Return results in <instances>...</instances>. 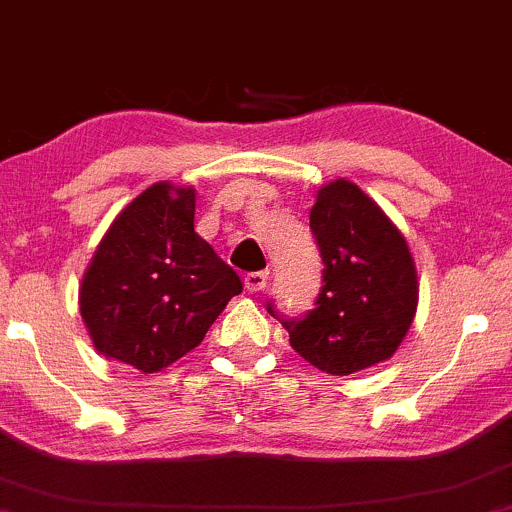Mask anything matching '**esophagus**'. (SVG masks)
<instances>
[{"mask_svg":"<svg viewBox=\"0 0 512 512\" xmlns=\"http://www.w3.org/2000/svg\"><path fill=\"white\" fill-rule=\"evenodd\" d=\"M267 279H269L267 272L245 274V289H248L250 293H260V291H264V286H267Z\"/></svg>","mask_w":512,"mask_h":512,"instance_id":"esophagus-1","label":"esophagus"}]
</instances>
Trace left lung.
<instances>
[{"label":"left lung","instance_id":"obj_1","mask_svg":"<svg viewBox=\"0 0 512 512\" xmlns=\"http://www.w3.org/2000/svg\"><path fill=\"white\" fill-rule=\"evenodd\" d=\"M310 231L325 264L315 308L286 317L269 301V315L286 327L293 351L322 373L349 375L390 358L419 303L407 240L349 180L317 192Z\"/></svg>","mask_w":512,"mask_h":512}]
</instances>
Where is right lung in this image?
Segmentation results:
<instances>
[{
  "label": "right lung",
  "instance_id": "right-lung-1",
  "mask_svg": "<svg viewBox=\"0 0 512 512\" xmlns=\"http://www.w3.org/2000/svg\"><path fill=\"white\" fill-rule=\"evenodd\" d=\"M243 291L195 233V190L156 182L108 228L81 281V317L103 356L156 373L202 344Z\"/></svg>",
  "mask_w": 512,
  "mask_h": 512
}]
</instances>
